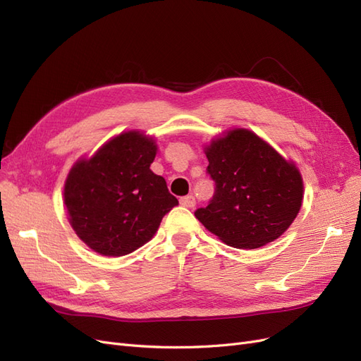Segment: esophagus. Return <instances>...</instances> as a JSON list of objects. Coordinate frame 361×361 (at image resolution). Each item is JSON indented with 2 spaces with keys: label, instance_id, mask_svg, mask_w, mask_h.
<instances>
[{
  "label": "esophagus",
  "instance_id": "34e87169",
  "mask_svg": "<svg viewBox=\"0 0 361 361\" xmlns=\"http://www.w3.org/2000/svg\"><path fill=\"white\" fill-rule=\"evenodd\" d=\"M180 204L182 206H185V207H194L195 206V199H194V195H185V197H182L180 199Z\"/></svg>",
  "mask_w": 361,
  "mask_h": 361
}]
</instances>
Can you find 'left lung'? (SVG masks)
<instances>
[{
    "instance_id": "left-lung-1",
    "label": "left lung",
    "mask_w": 361,
    "mask_h": 361,
    "mask_svg": "<svg viewBox=\"0 0 361 361\" xmlns=\"http://www.w3.org/2000/svg\"><path fill=\"white\" fill-rule=\"evenodd\" d=\"M212 199L195 218L227 245L259 248L288 231L302 202V179L264 140L233 129L206 147Z\"/></svg>"
}]
</instances>
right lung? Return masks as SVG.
Returning <instances> with one entry per match:
<instances>
[{
    "instance_id": "right-lung-1",
    "label": "right lung",
    "mask_w": 361,
    "mask_h": 361,
    "mask_svg": "<svg viewBox=\"0 0 361 361\" xmlns=\"http://www.w3.org/2000/svg\"><path fill=\"white\" fill-rule=\"evenodd\" d=\"M155 155L154 140L129 130L75 164L64 203L73 231L92 250L104 256L133 253L179 204L166 179L150 170Z\"/></svg>"
}]
</instances>
